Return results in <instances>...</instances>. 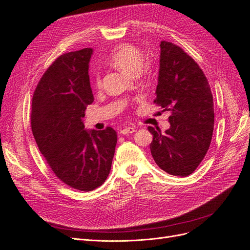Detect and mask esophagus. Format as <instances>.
<instances>
[{"mask_svg":"<svg viewBox=\"0 0 250 250\" xmlns=\"http://www.w3.org/2000/svg\"><path fill=\"white\" fill-rule=\"evenodd\" d=\"M135 131H136V127H135V126H125V129H123V130L120 131V134H123V135H127V134L134 133Z\"/></svg>","mask_w":250,"mask_h":250,"instance_id":"1","label":"esophagus"}]
</instances>
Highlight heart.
I'll return each instance as SVG.
<instances>
[{"mask_svg": "<svg viewBox=\"0 0 250 250\" xmlns=\"http://www.w3.org/2000/svg\"><path fill=\"white\" fill-rule=\"evenodd\" d=\"M109 59L112 65L127 73H137L144 62V55H142L140 49L131 44L119 45L111 52ZM101 83V76L96 73L95 84L99 87Z\"/></svg>", "mask_w": 250, "mask_h": 250, "instance_id": "obj_1", "label": "heart"}]
</instances>
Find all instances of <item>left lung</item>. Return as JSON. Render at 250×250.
Here are the masks:
<instances>
[{
	"instance_id": "8db88e82",
	"label": "left lung",
	"mask_w": 250,
	"mask_h": 250,
	"mask_svg": "<svg viewBox=\"0 0 250 250\" xmlns=\"http://www.w3.org/2000/svg\"><path fill=\"white\" fill-rule=\"evenodd\" d=\"M160 69L154 104L169 111L170 127L161 134L153 126L151 153L167 174L187 177L208 153L215 112L210 85L202 69L184 50L170 42H160Z\"/></svg>"
}]
</instances>
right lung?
I'll list each match as a JSON object with an SVG mask.
<instances>
[{"mask_svg":"<svg viewBox=\"0 0 250 250\" xmlns=\"http://www.w3.org/2000/svg\"><path fill=\"white\" fill-rule=\"evenodd\" d=\"M91 48L63 53L45 71L32 96L31 130L54 175L68 187L91 191L108 178L117 133L84 130L83 117L94 102L90 87Z\"/></svg>","mask_w":250,"mask_h":250,"instance_id":"1","label":"right lung"}]
</instances>
